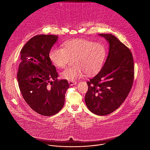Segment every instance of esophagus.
Masks as SVG:
<instances>
[{"mask_svg": "<svg viewBox=\"0 0 150 150\" xmlns=\"http://www.w3.org/2000/svg\"><path fill=\"white\" fill-rule=\"evenodd\" d=\"M68 83L70 85H73L76 84V82H75V81H68Z\"/></svg>", "mask_w": 150, "mask_h": 150, "instance_id": "1", "label": "esophagus"}]
</instances>
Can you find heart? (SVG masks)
<instances>
[{"mask_svg": "<svg viewBox=\"0 0 150 150\" xmlns=\"http://www.w3.org/2000/svg\"><path fill=\"white\" fill-rule=\"evenodd\" d=\"M49 58L54 65L65 67L71 59L74 58L75 65L68 67L61 73L63 79L74 81L85 73L92 75L102 68L105 59L106 50L100 43L83 39H75L63 45L62 48L54 47L49 52Z\"/></svg>", "mask_w": 150, "mask_h": 150, "instance_id": "b5f03b06", "label": "heart"}]
</instances>
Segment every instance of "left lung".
Wrapping results in <instances>:
<instances>
[{"label": "left lung", "mask_w": 150, "mask_h": 150, "mask_svg": "<svg viewBox=\"0 0 150 150\" xmlns=\"http://www.w3.org/2000/svg\"><path fill=\"white\" fill-rule=\"evenodd\" d=\"M109 43V52L100 71L87 83L85 101L99 116L110 114L123 103L134 79V63L130 49L110 34H100Z\"/></svg>", "instance_id": "1"}]
</instances>
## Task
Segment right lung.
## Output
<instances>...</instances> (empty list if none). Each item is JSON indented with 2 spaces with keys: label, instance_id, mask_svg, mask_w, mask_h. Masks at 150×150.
<instances>
[{
  "label": "right lung",
  "instance_id": "1",
  "mask_svg": "<svg viewBox=\"0 0 150 150\" xmlns=\"http://www.w3.org/2000/svg\"><path fill=\"white\" fill-rule=\"evenodd\" d=\"M57 38L56 35H35L20 52L17 73L20 91L30 108L42 116L54 115L62 109L69 87L67 80L57 79L49 56Z\"/></svg>",
  "mask_w": 150,
  "mask_h": 150
}]
</instances>
